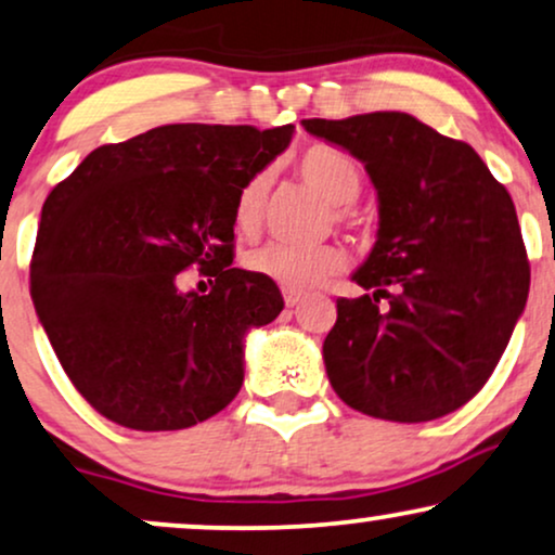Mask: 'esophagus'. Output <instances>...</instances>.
I'll use <instances>...</instances> for the list:
<instances>
[{"label": "esophagus", "instance_id": "obj_1", "mask_svg": "<svg viewBox=\"0 0 555 555\" xmlns=\"http://www.w3.org/2000/svg\"><path fill=\"white\" fill-rule=\"evenodd\" d=\"M283 295H285V306H287V308L298 306L300 300H304V293H298V291H285Z\"/></svg>", "mask_w": 555, "mask_h": 555}]
</instances>
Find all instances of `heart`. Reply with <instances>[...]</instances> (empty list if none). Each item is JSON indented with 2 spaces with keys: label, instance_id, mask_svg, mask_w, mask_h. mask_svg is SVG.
<instances>
[{
  "label": "heart",
  "instance_id": "1",
  "mask_svg": "<svg viewBox=\"0 0 555 555\" xmlns=\"http://www.w3.org/2000/svg\"><path fill=\"white\" fill-rule=\"evenodd\" d=\"M298 170L304 181L334 206L354 204L359 189H362L357 163L336 147L315 145L306 150L298 157ZM268 181V172H257L236 196L234 221L242 232H251L260 224ZM344 262H347V255L336 244H291L280 240L264 242L244 255V268L264 280H272L280 287H287V291L313 287L323 278L339 272Z\"/></svg>",
  "mask_w": 555,
  "mask_h": 555
}]
</instances>
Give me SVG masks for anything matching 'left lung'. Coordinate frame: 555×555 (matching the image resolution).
<instances>
[{
  "label": "left lung",
  "instance_id": "left-lung-1",
  "mask_svg": "<svg viewBox=\"0 0 555 555\" xmlns=\"http://www.w3.org/2000/svg\"><path fill=\"white\" fill-rule=\"evenodd\" d=\"M364 163L379 201L377 242L336 300L323 341L334 392L372 418L453 413L498 366L530 287L515 204L462 140L405 112L304 119Z\"/></svg>",
  "mask_w": 555,
  "mask_h": 555
}]
</instances>
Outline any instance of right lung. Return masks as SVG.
<instances>
[{
    "label": "right lung",
    "mask_w": 555,
    "mask_h": 555,
    "mask_svg": "<svg viewBox=\"0 0 555 555\" xmlns=\"http://www.w3.org/2000/svg\"><path fill=\"white\" fill-rule=\"evenodd\" d=\"M293 125H165L102 145L50 191L30 295L86 402L132 430L211 418L244 383V334L275 321L272 280L234 268V206ZM198 267L206 296L177 275Z\"/></svg>",
    "instance_id": "add662e5"
}]
</instances>
